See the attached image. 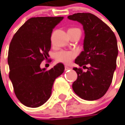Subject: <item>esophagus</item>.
<instances>
[{
    "label": "esophagus",
    "mask_w": 125,
    "mask_h": 125,
    "mask_svg": "<svg viewBox=\"0 0 125 125\" xmlns=\"http://www.w3.org/2000/svg\"><path fill=\"white\" fill-rule=\"evenodd\" d=\"M69 69H71V68L67 66V65H65V71H68V70H69Z\"/></svg>",
    "instance_id": "obj_1"
}]
</instances>
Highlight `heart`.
Listing matches in <instances>:
<instances>
[{"mask_svg":"<svg viewBox=\"0 0 125 125\" xmlns=\"http://www.w3.org/2000/svg\"><path fill=\"white\" fill-rule=\"evenodd\" d=\"M76 53L73 51H60L56 54V59L59 62L69 64L76 56Z\"/></svg>","mask_w":125,"mask_h":125,"instance_id":"heart-1","label":"heart"}]
</instances>
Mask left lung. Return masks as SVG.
<instances>
[{"label":"left lung","mask_w":125,"mask_h":125,"mask_svg":"<svg viewBox=\"0 0 125 125\" xmlns=\"http://www.w3.org/2000/svg\"><path fill=\"white\" fill-rule=\"evenodd\" d=\"M83 26V51L74 62L87 69L73 68L78 77L73 83L74 93L87 101L103 97L108 91L116 69L118 48L116 37L103 21L89 13H77L67 17ZM90 64L89 68L85 65Z\"/></svg>","instance_id":"left-lung-1"}]
</instances>
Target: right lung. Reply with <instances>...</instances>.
<instances>
[{
	"label": "right lung",
	"mask_w": 125,
	"mask_h": 125,
	"mask_svg": "<svg viewBox=\"0 0 125 125\" xmlns=\"http://www.w3.org/2000/svg\"><path fill=\"white\" fill-rule=\"evenodd\" d=\"M63 17H32L24 22L13 37L9 47V78L17 98L31 108L43 105L51 97L55 79L64 72L58 63L50 70L40 64L49 56L53 29Z\"/></svg>",
	"instance_id": "right-lung-1"
}]
</instances>
